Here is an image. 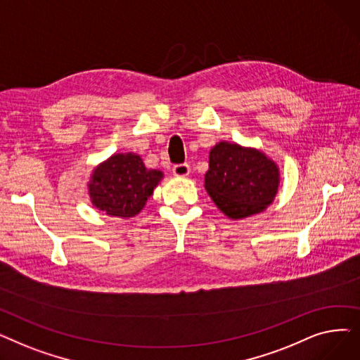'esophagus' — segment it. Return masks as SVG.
I'll return each instance as SVG.
<instances>
[{"label": "esophagus", "mask_w": 360, "mask_h": 360, "mask_svg": "<svg viewBox=\"0 0 360 360\" xmlns=\"http://www.w3.org/2000/svg\"><path fill=\"white\" fill-rule=\"evenodd\" d=\"M172 170H174V175H175V176H178V178H185V176L190 175L191 167L188 166L186 163H181V165H175Z\"/></svg>", "instance_id": "obj_1"}]
</instances>
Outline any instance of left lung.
<instances>
[{
    "mask_svg": "<svg viewBox=\"0 0 360 360\" xmlns=\"http://www.w3.org/2000/svg\"><path fill=\"white\" fill-rule=\"evenodd\" d=\"M278 185L280 169L262 150L229 141L210 150L204 188L229 219L240 220L266 210Z\"/></svg>",
    "mask_w": 360,
    "mask_h": 360,
    "instance_id": "1",
    "label": "left lung"
}]
</instances>
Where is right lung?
Returning a JSON list of instances; mask_svg holds the SVG:
<instances>
[{
	"mask_svg": "<svg viewBox=\"0 0 360 360\" xmlns=\"http://www.w3.org/2000/svg\"><path fill=\"white\" fill-rule=\"evenodd\" d=\"M163 179V172L147 169L136 153H115L93 169L87 184L94 209L110 216H137Z\"/></svg>",
	"mask_w": 360,
	"mask_h": 360,
	"instance_id": "1",
	"label": "right lung"
}]
</instances>
